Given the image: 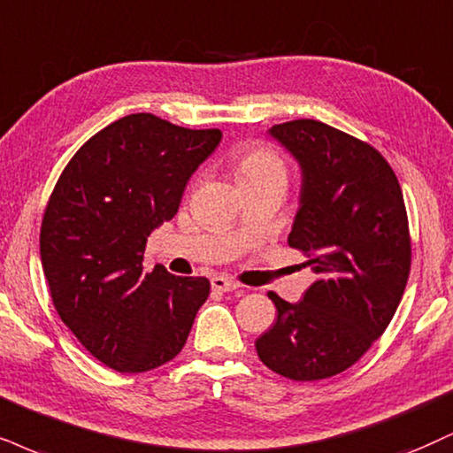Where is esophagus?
<instances>
[{
  "label": "esophagus",
  "mask_w": 453,
  "mask_h": 453,
  "mask_svg": "<svg viewBox=\"0 0 453 453\" xmlns=\"http://www.w3.org/2000/svg\"><path fill=\"white\" fill-rule=\"evenodd\" d=\"M211 289H218V292H235L239 289V283L233 281L228 277H211Z\"/></svg>",
  "instance_id": "esophagus-1"
}]
</instances>
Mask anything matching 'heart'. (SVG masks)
Masks as SVG:
<instances>
[{
    "label": "heart",
    "mask_w": 453,
    "mask_h": 453,
    "mask_svg": "<svg viewBox=\"0 0 453 453\" xmlns=\"http://www.w3.org/2000/svg\"><path fill=\"white\" fill-rule=\"evenodd\" d=\"M235 172L242 187L260 182H286L288 167L275 150L265 144H245L235 153Z\"/></svg>",
    "instance_id": "obj_1"
}]
</instances>
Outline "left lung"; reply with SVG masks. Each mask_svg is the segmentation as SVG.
<instances>
[{"mask_svg":"<svg viewBox=\"0 0 453 453\" xmlns=\"http://www.w3.org/2000/svg\"><path fill=\"white\" fill-rule=\"evenodd\" d=\"M269 136L300 165L289 248L317 279L300 303L277 294V321L256 340L260 361L289 380H323L359 361L393 319L411 265L399 180L370 144L315 119Z\"/></svg>","mask_w":453,"mask_h":453,"instance_id":"1","label":"left lung"}]
</instances>
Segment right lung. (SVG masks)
<instances>
[{
	"label": "right lung",
	"instance_id": "obj_1",
	"mask_svg": "<svg viewBox=\"0 0 453 453\" xmlns=\"http://www.w3.org/2000/svg\"><path fill=\"white\" fill-rule=\"evenodd\" d=\"M220 130H188L134 113L100 130L56 182L39 235L60 319L100 363L149 372L180 353L210 296L205 277L144 273V248L172 220Z\"/></svg>",
	"mask_w": 453,
	"mask_h": 453
}]
</instances>
